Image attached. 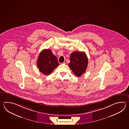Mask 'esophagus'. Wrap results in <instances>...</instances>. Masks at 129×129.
<instances>
[{
	"instance_id": "obj_1",
	"label": "esophagus",
	"mask_w": 129,
	"mask_h": 129,
	"mask_svg": "<svg viewBox=\"0 0 129 129\" xmlns=\"http://www.w3.org/2000/svg\"><path fill=\"white\" fill-rule=\"evenodd\" d=\"M67 59H64V62H63V63H67Z\"/></svg>"
}]
</instances>
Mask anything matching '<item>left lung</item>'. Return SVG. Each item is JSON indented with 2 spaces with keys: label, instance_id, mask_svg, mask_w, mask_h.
<instances>
[{
  "label": "left lung",
  "instance_id": "obj_1",
  "mask_svg": "<svg viewBox=\"0 0 129 129\" xmlns=\"http://www.w3.org/2000/svg\"><path fill=\"white\" fill-rule=\"evenodd\" d=\"M69 66L77 77H81L84 73L88 64V59L84 52H74L70 55Z\"/></svg>",
  "mask_w": 129,
  "mask_h": 129
}]
</instances>
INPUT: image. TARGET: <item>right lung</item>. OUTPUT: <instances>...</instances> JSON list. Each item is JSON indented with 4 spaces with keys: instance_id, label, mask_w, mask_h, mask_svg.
Here are the masks:
<instances>
[{
    "instance_id": "obj_1",
    "label": "right lung",
    "mask_w": 129,
    "mask_h": 129,
    "mask_svg": "<svg viewBox=\"0 0 129 129\" xmlns=\"http://www.w3.org/2000/svg\"><path fill=\"white\" fill-rule=\"evenodd\" d=\"M37 65L40 72L45 75H49L59 64L57 58L51 50L44 49L39 56Z\"/></svg>"
}]
</instances>
